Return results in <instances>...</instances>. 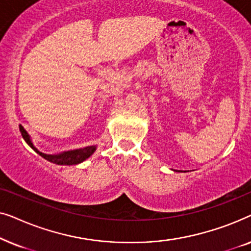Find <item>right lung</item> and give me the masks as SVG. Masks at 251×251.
Masks as SVG:
<instances>
[{
	"label": "right lung",
	"mask_w": 251,
	"mask_h": 251,
	"mask_svg": "<svg viewBox=\"0 0 251 251\" xmlns=\"http://www.w3.org/2000/svg\"><path fill=\"white\" fill-rule=\"evenodd\" d=\"M19 130L20 132H22V136L23 138L25 139V142L28 144V145L32 147L36 153H39L41 156L44 157V159L48 161H50V162L56 163V164H61V166H73V164L83 162L84 160H87L88 157L96 151L95 146H88V147H84V149L68 151V152L57 154V155H48V154L40 152V151H37L35 147H34L32 142H30L28 133H27L26 130L23 128V126H19Z\"/></svg>",
	"instance_id": "add662e5"
}]
</instances>
